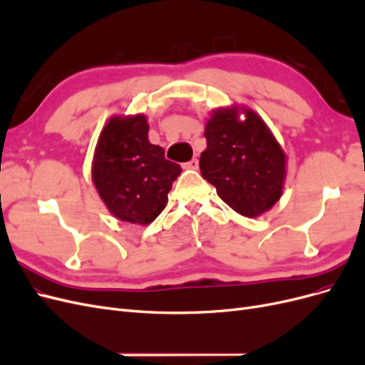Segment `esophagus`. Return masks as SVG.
Listing matches in <instances>:
<instances>
[{
	"instance_id": "1",
	"label": "esophagus",
	"mask_w": 365,
	"mask_h": 365,
	"mask_svg": "<svg viewBox=\"0 0 365 365\" xmlns=\"http://www.w3.org/2000/svg\"><path fill=\"white\" fill-rule=\"evenodd\" d=\"M184 168H185V169L196 170V169H197V160H196V158H193V160H190L189 163H185V164H184Z\"/></svg>"
}]
</instances>
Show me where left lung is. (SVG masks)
Wrapping results in <instances>:
<instances>
[{
	"label": "left lung",
	"instance_id": "8db88e82",
	"mask_svg": "<svg viewBox=\"0 0 365 365\" xmlns=\"http://www.w3.org/2000/svg\"><path fill=\"white\" fill-rule=\"evenodd\" d=\"M240 112L246 115L244 120H238ZM204 135L201 175L235 212L256 217L280 200L286 155L256 113L237 106L216 109Z\"/></svg>",
	"mask_w": 365,
	"mask_h": 365
}]
</instances>
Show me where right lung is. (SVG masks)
<instances>
[{
  "mask_svg": "<svg viewBox=\"0 0 365 365\" xmlns=\"http://www.w3.org/2000/svg\"><path fill=\"white\" fill-rule=\"evenodd\" d=\"M143 114L113 117L97 141L93 181L117 219L148 225L163 212L181 165L165 160L164 149L148 138Z\"/></svg>",
  "mask_w": 365,
  "mask_h": 365,
  "instance_id": "1",
  "label": "right lung"
}]
</instances>
